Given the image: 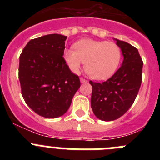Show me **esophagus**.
I'll list each match as a JSON object with an SVG mask.
<instances>
[{
	"mask_svg": "<svg viewBox=\"0 0 160 160\" xmlns=\"http://www.w3.org/2000/svg\"><path fill=\"white\" fill-rule=\"evenodd\" d=\"M80 81H81V82H82V83H85V82H87V79L83 78H80Z\"/></svg>",
	"mask_w": 160,
	"mask_h": 160,
	"instance_id": "34e87169",
	"label": "esophagus"
}]
</instances>
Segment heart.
Here are the masks:
<instances>
[{"label": "heart", "mask_w": 160, "mask_h": 160, "mask_svg": "<svg viewBox=\"0 0 160 160\" xmlns=\"http://www.w3.org/2000/svg\"><path fill=\"white\" fill-rule=\"evenodd\" d=\"M73 49H65L63 57L70 70L78 72L83 62L90 77L105 80L114 74L119 66L122 53L117 44L111 42L82 39L73 45Z\"/></svg>", "instance_id": "heart-1"}]
</instances>
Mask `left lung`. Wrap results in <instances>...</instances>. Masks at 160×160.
Segmentation results:
<instances>
[{
    "label": "left lung",
    "instance_id": "8db88e82",
    "mask_svg": "<svg viewBox=\"0 0 160 160\" xmlns=\"http://www.w3.org/2000/svg\"><path fill=\"white\" fill-rule=\"evenodd\" d=\"M115 41L123 55L122 66L106 82L90 81L93 88L91 108L102 121L122 116L135 102L142 82L143 62L138 49L128 42Z\"/></svg>",
    "mask_w": 160,
    "mask_h": 160
}]
</instances>
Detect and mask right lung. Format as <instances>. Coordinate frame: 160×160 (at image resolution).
<instances>
[{
	"mask_svg": "<svg viewBox=\"0 0 160 160\" xmlns=\"http://www.w3.org/2000/svg\"><path fill=\"white\" fill-rule=\"evenodd\" d=\"M66 38L53 33L32 39L20 55L22 97L32 111L45 118L63 115L81 86L79 77L63 58Z\"/></svg>",
	"mask_w": 160,
	"mask_h": 160,
	"instance_id": "obj_1",
	"label": "right lung"
}]
</instances>
